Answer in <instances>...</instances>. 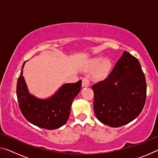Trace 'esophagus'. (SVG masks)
<instances>
[{
    "mask_svg": "<svg viewBox=\"0 0 158 158\" xmlns=\"http://www.w3.org/2000/svg\"><path fill=\"white\" fill-rule=\"evenodd\" d=\"M90 85V80L88 77H85L82 79V86L83 87H88Z\"/></svg>",
    "mask_w": 158,
    "mask_h": 158,
    "instance_id": "34e87169",
    "label": "esophagus"
}]
</instances>
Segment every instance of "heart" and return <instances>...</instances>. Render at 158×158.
<instances>
[{"label":"heart","mask_w":158,"mask_h":158,"mask_svg":"<svg viewBox=\"0 0 158 158\" xmlns=\"http://www.w3.org/2000/svg\"><path fill=\"white\" fill-rule=\"evenodd\" d=\"M112 68L110 60L102 58H95L90 60L86 66L88 71H94L93 77L97 80H102L109 75Z\"/></svg>","instance_id":"heart-1"}]
</instances>
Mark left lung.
<instances>
[{"label": "left lung", "mask_w": 158, "mask_h": 158, "mask_svg": "<svg viewBox=\"0 0 158 158\" xmlns=\"http://www.w3.org/2000/svg\"><path fill=\"white\" fill-rule=\"evenodd\" d=\"M94 112L102 123L118 127L135 120L146 99V82L137 58L124 52L107 78L92 85Z\"/></svg>", "instance_id": "8db88e82"}]
</instances>
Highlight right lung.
I'll return each instance as SVG.
<instances>
[{
	"mask_svg": "<svg viewBox=\"0 0 158 158\" xmlns=\"http://www.w3.org/2000/svg\"><path fill=\"white\" fill-rule=\"evenodd\" d=\"M27 61V60H26ZM23 63L17 84V96L21 113L28 122L47 130L62 127L68 121L72 103L81 88V80L63 84L54 94L41 99L29 93L23 69Z\"/></svg>",
	"mask_w": 158,
	"mask_h": 158,
	"instance_id": "1",
	"label": "right lung"
}]
</instances>
